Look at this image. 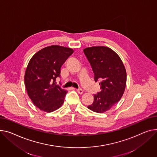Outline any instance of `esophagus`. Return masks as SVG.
I'll list each match as a JSON object with an SVG mask.
<instances>
[{
	"label": "esophagus",
	"mask_w": 157,
	"mask_h": 157,
	"mask_svg": "<svg viewBox=\"0 0 157 157\" xmlns=\"http://www.w3.org/2000/svg\"><path fill=\"white\" fill-rule=\"evenodd\" d=\"M76 91H77V92H78V93H79V94H82V93H83V91H82V90L81 88L76 89Z\"/></svg>",
	"instance_id": "esophagus-1"
}]
</instances>
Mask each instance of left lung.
I'll return each mask as SVG.
<instances>
[{
  "instance_id": "left-lung-1",
  "label": "left lung",
  "mask_w": 157,
  "mask_h": 157,
  "mask_svg": "<svg viewBox=\"0 0 157 157\" xmlns=\"http://www.w3.org/2000/svg\"><path fill=\"white\" fill-rule=\"evenodd\" d=\"M83 52L92 68L95 81H100V91L94 95V101L88 108L97 113L105 112L123 95L126 85V69L119 56L110 48L92 47Z\"/></svg>"
}]
</instances>
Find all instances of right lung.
Masks as SVG:
<instances>
[{
  "mask_svg": "<svg viewBox=\"0 0 157 157\" xmlns=\"http://www.w3.org/2000/svg\"><path fill=\"white\" fill-rule=\"evenodd\" d=\"M74 52L72 48L52 45L40 50L32 57L27 66L25 83L28 95L40 110L47 112L60 108L67 91L56 84L60 69Z\"/></svg>",
  "mask_w": 157,
  "mask_h": 157,
  "instance_id": "right-lung-1",
  "label": "right lung"
}]
</instances>
